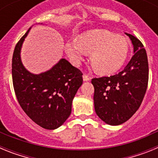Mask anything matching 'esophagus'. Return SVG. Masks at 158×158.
<instances>
[{
	"mask_svg": "<svg viewBox=\"0 0 158 158\" xmlns=\"http://www.w3.org/2000/svg\"><path fill=\"white\" fill-rule=\"evenodd\" d=\"M83 80L85 81H89L91 80V77L89 76V75L85 74V73H84L83 75Z\"/></svg>",
	"mask_w": 158,
	"mask_h": 158,
	"instance_id": "esophagus-1",
	"label": "esophagus"
}]
</instances>
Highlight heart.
Listing matches in <instances>:
<instances>
[{
    "mask_svg": "<svg viewBox=\"0 0 158 158\" xmlns=\"http://www.w3.org/2000/svg\"><path fill=\"white\" fill-rule=\"evenodd\" d=\"M65 51L74 63L78 64L91 53L90 60L96 72L108 74L123 65L128 53V43L123 37L107 30L88 31L65 44Z\"/></svg>",
    "mask_w": 158,
    "mask_h": 158,
    "instance_id": "heart-1",
    "label": "heart"
}]
</instances>
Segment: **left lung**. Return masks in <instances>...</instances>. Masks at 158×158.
Instances as JSON below:
<instances>
[{
  "mask_svg": "<svg viewBox=\"0 0 158 158\" xmlns=\"http://www.w3.org/2000/svg\"><path fill=\"white\" fill-rule=\"evenodd\" d=\"M126 35L132 42L135 54L123 70L112 76L92 79L96 115L113 126L125 123L138 111L149 81L146 49L135 36Z\"/></svg>",
  "mask_w": 158,
  "mask_h": 158,
  "instance_id": "obj_1",
  "label": "left lung"
}]
</instances>
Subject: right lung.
I'll return each instance as SVG.
<instances>
[{"label":"right lung","instance_id":"add662e5","mask_svg":"<svg viewBox=\"0 0 158 158\" xmlns=\"http://www.w3.org/2000/svg\"><path fill=\"white\" fill-rule=\"evenodd\" d=\"M24 35L16 43L12 61V83L19 105L41 127L54 130L62 126L71 114L72 101L83 83L81 71L62 58L52 69L33 74L20 59Z\"/></svg>","mask_w":158,"mask_h":158}]
</instances>
